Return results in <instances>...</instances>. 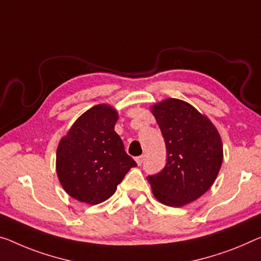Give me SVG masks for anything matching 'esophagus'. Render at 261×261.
Returning a JSON list of instances; mask_svg holds the SVG:
<instances>
[{"label": "esophagus", "instance_id": "obj_1", "mask_svg": "<svg viewBox=\"0 0 261 261\" xmlns=\"http://www.w3.org/2000/svg\"><path fill=\"white\" fill-rule=\"evenodd\" d=\"M135 161L138 163V166H141L143 162V156H138V158H135Z\"/></svg>", "mask_w": 261, "mask_h": 261}]
</instances>
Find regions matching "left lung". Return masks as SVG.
<instances>
[{
  "label": "left lung",
  "instance_id": "8db88e82",
  "mask_svg": "<svg viewBox=\"0 0 261 261\" xmlns=\"http://www.w3.org/2000/svg\"><path fill=\"white\" fill-rule=\"evenodd\" d=\"M167 148L166 167L148 176L155 198L179 207L205 194L223 162V143L217 128L183 100L169 98L150 108Z\"/></svg>",
  "mask_w": 261,
  "mask_h": 261
}]
</instances>
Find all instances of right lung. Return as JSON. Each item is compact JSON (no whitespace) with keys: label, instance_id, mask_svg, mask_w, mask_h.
<instances>
[{"label":"right lung","instance_id":"right-lung-1","mask_svg":"<svg viewBox=\"0 0 261 261\" xmlns=\"http://www.w3.org/2000/svg\"><path fill=\"white\" fill-rule=\"evenodd\" d=\"M118 112L106 103L80 115L58 143L56 170L67 194L91 205L105 202L136 162L115 133Z\"/></svg>","mask_w":261,"mask_h":261}]
</instances>
